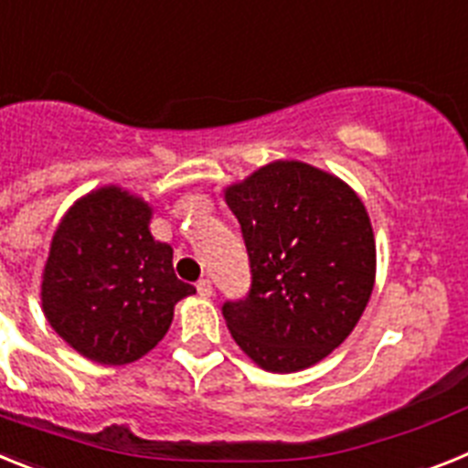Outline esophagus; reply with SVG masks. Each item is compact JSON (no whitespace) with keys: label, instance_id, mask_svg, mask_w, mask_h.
<instances>
[{"label":"esophagus","instance_id":"esophagus-1","mask_svg":"<svg viewBox=\"0 0 468 468\" xmlns=\"http://www.w3.org/2000/svg\"><path fill=\"white\" fill-rule=\"evenodd\" d=\"M197 294L205 296V299H209V296L214 294V287H211V280L202 278L200 282H197Z\"/></svg>","mask_w":468,"mask_h":468}]
</instances>
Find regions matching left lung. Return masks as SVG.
<instances>
[{
	"label": "left lung",
	"instance_id": "8db88e82",
	"mask_svg": "<svg viewBox=\"0 0 468 468\" xmlns=\"http://www.w3.org/2000/svg\"><path fill=\"white\" fill-rule=\"evenodd\" d=\"M250 254L245 302L223 303L230 335L268 372H299L344 344L377 273L369 214L339 176L275 160L223 190Z\"/></svg>",
	"mask_w": 468,
	"mask_h": 468
}]
</instances>
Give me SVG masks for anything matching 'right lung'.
Returning <instances> with one entry per match:
<instances>
[{"label": "right lung", "mask_w": 468, "mask_h": 468, "mask_svg": "<svg viewBox=\"0 0 468 468\" xmlns=\"http://www.w3.org/2000/svg\"><path fill=\"white\" fill-rule=\"evenodd\" d=\"M153 207L120 186L75 202L56 226L42 273V311L56 335L101 365L153 351L174 306L195 287L174 273V250L150 233Z\"/></svg>", "instance_id": "1"}]
</instances>
